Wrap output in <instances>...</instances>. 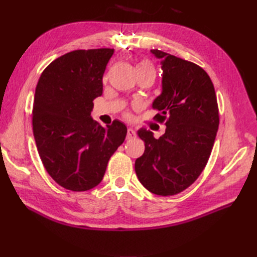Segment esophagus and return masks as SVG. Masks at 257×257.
<instances>
[{
    "mask_svg": "<svg viewBox=\"0 0 257 257\" xmlns=\"http://www.w3.org/2000/svg\"><path fill=\"white\" fill-rule=\"evenodd\" d=\"M137 137V134H136L135 130L133 128H128L127 130V139H134Z\"/></svg>",
    "mask_w": 257,
    "mask_h": 257,
    "instance_id": "1",
    "label": "esophagus"
}]
</instances>
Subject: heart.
Returning <instances> with one entry per match:
<instances>
[{
    "label": "heart",
    "mask_w": 257,
    "mask_h": 257,
    "mask_svg": "<svg viewBox=\"0 0 257 257\" xmlns=\"http://www.w3.org/2000/svg\"><path fill=\"white\" fill-rule=\"evenodd\" d=\"M139 68H152V66L150 65V63H148L147 61H143V62L138 64L137 69H139ZM152 69H154V68H152Z\"/></svg>",
    "instance_id": "1"
}]
</instances>
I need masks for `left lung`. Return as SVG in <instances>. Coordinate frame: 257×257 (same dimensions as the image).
<instances>
[{
    "label": "left lung",
    "mask_w": 257,
    "mask_h": 257,
    "mask_svg": "<svg viewBox=\"0 0 257 257\" xmlns=\"http://www.w3.org/2000/svg\"><path fill=\"white\" fill-rule=\"evenodd\" d=\"M162 91L152 102L165 121L159 139L150 130H138L145 152L135 162L139 181L150 192L168 196L189 188L205 168L219 129L214 86L203 68L159 50Z\"/></svg>",
    "instance_id": "1"
}]
</instances>
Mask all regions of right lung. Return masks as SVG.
Listing matches in <instances>:
<instances>
[{"instance_id":"1","label":"right lung","mask_w":257,"mask_h":257,"mask_svg":"<svg viewBox=\"0 0 257 257\" xmlns=\"http://www.w3.org/2000/svg\"><path fill=\"white\" fill-rule=\"evenodd\" d=\"M113 48L78 50L42 73L33 106V134L48 174L61 187L81 192L101 182L127 127L119 120L101 127L91 118L102 95V76Z\"/></svg>"}]
</instances>
